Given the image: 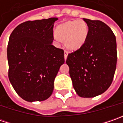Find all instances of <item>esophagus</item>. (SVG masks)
Returning <instances> with one entry per match:
<instances>
[{"mask_svg":"<svg viewBox=\"0 0 123 123\" xmlns=\"http://www.w3.org/2000/svg\"><path fill=\"white\" fill-rule=\"evenodd\" d=\"M68 55V52L67 50H64V59H65V60H66V59H67Z\"/></svg>","mask_w":123,"mask_h":123,"instance_id":"obj_1","label":"esophagus"}]
</instances>
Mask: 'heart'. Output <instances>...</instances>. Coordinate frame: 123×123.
Returning a JSON list of instances; mask_svg holds the SVG:
<instances>
[{
    "mask_svg": "<svg viewBox=\"0 0 123 123\" xmlns=\"http://www.w3.org/2000/svg\"><path fill=\"white\" fill-rule=\"evenodd\" d=\"M55 38L57 40H65L66 46L71 50L81 47L86 40L88 26L83 20H74L60 25L56 29Z\"/></svg>",
    "mask_w": 123,
    "mask_h": 123,
    "instance_id": "heart-1",
    "label": "heart"
}]
</instances>
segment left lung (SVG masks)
Returning <instances> with one entry per match:
<instances>
[{
	"instance_id": "left-lung-1",
	"label": "left lung",
	"mask_w": 123,
	"mask_h": 123,
	"mask_svg": "<svg viewBox=\"0 0 123 123\" xmlns=\"http://www.w3.org/2000/svg\"><path fill=\"white\" fill-rule=\"evenodd\" d=\"M83 20L88 26L87 39L81 47L68 55L66 62L77 94L91 98L105 92L112 83L117 62L116 41L104 22Z\"/></svg>"
}]
</instances>
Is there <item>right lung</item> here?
I'll return each instance as SVG.
<instances>
[{"instance_id": "add662e5", "label": "right lung", "mask_w": 123, "mask_h": 123, "mask_svg": "<svg viewBox=\"0 0 123 123\" xmlns=\"http://www.w3.org/2000/svg\"><path fill=\"white\" fill-rule=\"evenodd\" d=\"M57 18L29 20L17 26L7 46L8 76L16 93L26 101H42L52 94L64 64V50L52 44Z\"/></svg>"}]
</instances>
